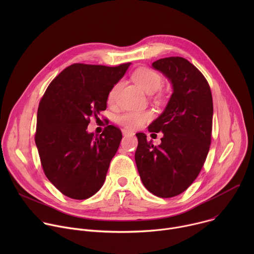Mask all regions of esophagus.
<instances>
[{"mask_svg": "<svg viewBox=\"0 0 254 254\" xmlns=\"http://www.w3.org/2000/svg\"><path fill=\"white\" fill-rule=\"evenodd\" d=\"M122 132H123V134H124V135H128V134H130V135H131V134H134L132 131L127 130V129H125V128L122 130Z\"/></svg>", "mask_w": 254, "mask_h": 254, "instance_id": "1", "label": "esophagus"}]
</instances>
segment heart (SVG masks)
<instances>
[{"label": "heart", "instance_id": "obj_1", "mask_svg": "<svg viewBox=\"0 0 254 254\" xmlns=\"http://www.w3.org/2000/svg\"><path fill=\"white\" fill-rule=\"evenodd\" d=\"M132 79L135 84L147 93H154L163 84V78L157 71L150 68H139L132 74ZM123 85L122 81L117 82L112 86L107 94L108 103H115L119 91ZM153 118L149 111H127L117 118V122L127 129L139 128L143 124H146Z\"/></svg>", "mask_w": 254, "mask_h": 254}]
</instances>
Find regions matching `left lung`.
I'll return each instance as SVG.
<instances>
[{
  "mask_svg": "<svg viewBox=\"0 0 254 254\" xmlns=\"http://www.w3.org/2000/svg\"><path fill=\"white\" fill-rule=\"evenodd\" d=\"M172 84L173 92L164 112L150 126V132H163L154 147L138 132L134 154L143 186L161 198L183 193L199 175L209 152L213 101L201 72L183 57H168L152 64Z\"/></svg>",
  "mask_w": 254,
  "mask_h": 254,
  "instance_id": "obj_1",
  "label": "left lung"
}]
</instances>
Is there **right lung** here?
Segmentation results:
<instances>
[{"label":"right lung","instance_id":"obj_1","mask_svg":"<svg viewBox=\"0 0 254 254\" xmlns=\"http://www.w3.org/2000/svg\"><path fill=\"white\" fill-rule=\"evenodd\" d=\"M129 65H71L53 79L39 103L35 142L42 168L69 198L87 199L104 183L123 134L108 126L97 135L87 126L91 117L106 110L108 91Z\"/></svg>","mask_w":254,"mask_h":254}]
</instances>
